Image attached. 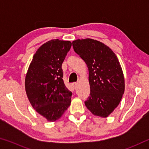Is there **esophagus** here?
I'll list each match as a JSON object with an SVG mask.
<instances>
[{
    "instance_id": "1",
    "label": "esophagus",
    "mask_w": 149,
    "mask_h": 149,
    "mask_svg": "<svg viewBox=\"0 0 149 149\" xmlns=\"http://www.w3.org/2000/svg\"><path fill=\"white\" fill-rule=\"evenodd\" d=\"M72 86L74 87V89H76V87H77V83H76V82L73 83V84H72Z\"/></svg>"
}]
</instances>
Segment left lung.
I'll list each match as a JSON object with an SVG mask.
<instances>
[{"label": "left lung", "instance_id": "obj_1", "mask_svg": "<svg viewBox=\"0 0 149 149\" xmlns=\"http://www.w3.org/2000/svg\"><path fill=\"white\" fill-rule=\"evenodd\" d=\"M72 45L89 70L91 92L85 106L94 115L107 117L119 104L124 93L119 60L109 47L94 39H77Z\"/></svg>", "mask_w": 149, "mask_h": 149}]
</instances>
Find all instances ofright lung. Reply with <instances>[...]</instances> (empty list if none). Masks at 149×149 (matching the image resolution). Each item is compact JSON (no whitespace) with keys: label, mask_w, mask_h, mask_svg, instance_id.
<instances>
[{"label":"right lung","mask_w":149,"mask_h":149,"mask_svg":"<svg viewBox=\"0 0 149 149\" xmlns=\"http://www.w3.org/2000/svg\"><path fill=\"white\" fill-rule=\"evenodd\" d=\"M72 42L53 39L39 47L33 55L25 81L33 108L49 122L62 116L71 103L72 93L64 83L62 64Z\"/></svg>","instance_id":"1"}]
</instances>
